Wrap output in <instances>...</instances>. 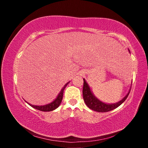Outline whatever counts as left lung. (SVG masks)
Wrapping results in <instances>:
<instances>
[{
  "mask_svg": "<svg viewBox=\"0 0 148 148\" xmlns=\"http://www.w3.org/2000/svg\"><path fill=\"white\" fill-rule=\"evenodd\" d=\"M129 51L130 53L129 49ZM131 89H129L128 93L125 95V97H124L123 98L118 102H116V103L114 104H107L101 101H100L99 99H97V97L95 96L94 94L92 93L91 89H90V87L89 86L88 84L87 83L86 79L84 78L83 97L85 103H86V104L90 109L98 112H107L116 109V108L119 106L120 105L127 99V97H128L129 92L131 91Z\"/></svg>",
  "mask_w": 148,
  "mask_h": 148,
  "instance_id": "left-lung-1",
  "label": "left lung"
}]
</instances>
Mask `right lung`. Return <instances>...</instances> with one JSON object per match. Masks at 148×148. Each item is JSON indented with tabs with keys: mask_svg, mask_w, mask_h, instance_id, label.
Segmentation results:
<instances>
[{
	"mask_svg": "<svg viewBox=\"0 0 148 148\" xmlns=\"http://www.w3.org/2000/svg\"><path fill=\"white\" fill-rule=\"evenodd\" d=\"M69 82H69L68 83H66L64 85V87H62V89L61 90V91H60V92L58 94V95H57L56 99L49 104H46V105H43V106H36V105H32L27 102V103L29 104L30 106H32V108H34L38 110H40V111H42V112L53 111V110L57 108L59 106V105L61 104L62 99V96H63L64 89H65V87H66L67 85L69 84Z\"/></svg>",
	"mask_w": 148,
	"mask_h": 148,
	"instance_id": "right-lung-1",
	"label": "right lung"
}]
</instances>
